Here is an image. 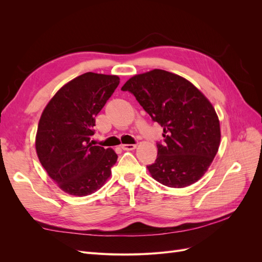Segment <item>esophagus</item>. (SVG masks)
Instances as JSON below:
<instances>
[{"mask_svg":"<svg viewBox=\"0 0 262 262\" xmlns=\"http://www.w3.org/2000/svg\"><path fill=\"white\" fill-rule=\"evenodd\" d=\"M121 148L124 150H133L137 148V145L136 144H122Z\"/></svg>","mask_w":262,"mask_h":262,"instance_id":"34e87169","label":"esophagus"}]
</instances>
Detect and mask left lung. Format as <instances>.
Listing matches in <instances>:
<instances>
[{
  "label": "left lung",
  "mask_w": 262,
  "mask_h": 262,
  "mask_svg": "<svg viewBox=\"0 0 262 262\" xmlns=\"http://www.w3.org/2000/svg\"><path fill=\"white\" fill-rule=\"evenodd\" d=\"M136 96L152 120L163 126L164 143L146 166L162 185L184 188L199 180L215 157L221 128L215 109L185 77L155 69L129 78L121 87Z\"/></svg>",
  "instance_id": "obj_1"
}]
</instances>
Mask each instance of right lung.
Here are the masks:
<instances>
[{"label":"right lung","mask_w":262,"mask_h":262,"mask_svg":"<svg viewBox=\"0 0 262 262\" xmlns=\"http://www.w3.org/2000/svg\"><path fill=\"white\" fill-rule=\"evenodd\" d=\"M120 83L117 75L87 72L63 85L41 114L36 152L48 176L63 191L92 194L106 184L118 155L93 145L95 117Z\"/></svg>","instance_id":"obj_1"}]
</instances>
